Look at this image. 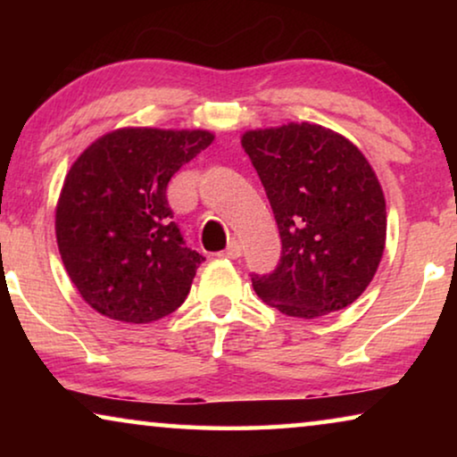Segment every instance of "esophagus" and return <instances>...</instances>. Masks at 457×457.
<instances>
[{"label": "esophagus", "instance_id": "34e87169", "mask_svg": "<svg viewBox=\"0 0 457 457\" xmlns=\"http://www.w3.org/2000/svg\"><path fill=\"white\" fill-rule=\"evenodd\" d=\"M222 258H228V260H237L241 255V245L237 241H230L228 247L224 249V252H220Z\"/></svg>", "mask_w": 457, "mask_h": 457}]
</instances>
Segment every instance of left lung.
I'll list each match as a JSON object with an SVG mask.
<instances>
[{
    "instance_id": "obj_1",
    "label": "left lung",
    "mask_w": 457,
    "mask_h": 457,
    "mask_svg": "<svg viewBox=\"0 0 457 457\" xmlns=\"http://www.w3.org/2000/svg\"><path fill=\"white\" fill-rule=\"evenodd\" d=\"M277 218L283 255L253 277L262 302L312 320L352 305L378 270L386 241L385 193L347 137L314 122L241 135Z\"/></svg>"
}]
</instances>
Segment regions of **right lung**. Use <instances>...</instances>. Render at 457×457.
<instances>
[{
  "label": "right lung",
  "mask_w": 457,
  "mask_h": 457,
  "mask_svg": "<svg viewBox=\"0 0 457 457\" xmlns=\"http://www.w3.org/2000/svg\"><path fill=\"white\" fill-rule=\"evenodd\" d=\"M212 141L204 129L122 127L74 160L55 205V241L97 314L147 324L187 299L204 258L183 245L166 187Z\"/></svg>",
  "instance_id": "add662e5"
}]
</instances>
